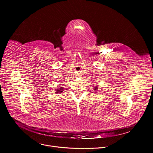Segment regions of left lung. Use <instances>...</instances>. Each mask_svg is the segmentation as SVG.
Here are the masks:
<instances>
[{
    "mask_svg": "<svg viewBox=\"0 0 153 153\" xmlns=\"http://www.w3.org/2000/svg\"><path fill=\"white\" fill-rule=\"evenodd\" d=\"M98 88H99V87L97 86H96L95 87H94V90L96 91H98L97 90H98Z\"/></svg>",
    "mask_w": 153,
    "mask_h": 153,
    "instance_id": "1",
    "label": "left lung"
}]
</instances>
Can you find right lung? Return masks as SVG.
Wrapping results in <instances>:
<instances>
[{"label": "right lung", "instance_id": "right-lung-1", "mask_svg": "<svg viewBox=\"0 0 153 153\" xmlns=\"http://www.w3.org/2000/svg\"><path fill=\"white\" fill-rule=\"evenodd\" d=\"M57 93H62L63 91V87H59V88H57V90H56Z\"/></svg>", "mask_w": 153, "mask_h": 153}]
</instances>
